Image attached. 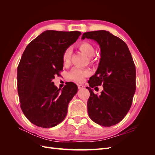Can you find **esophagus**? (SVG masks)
Segmentation results:
<instances>
[{
    "label": "esophagus",
    "mask_w": 155,
    "mask_h": 155,
    "mask_svg": "<svg viewBox=\"0 0 155 155\" xmlns=\"http://www.w3.org/2000/svg\"><path fill=\"white\" fill-rule=\"evenodd\" d=\"M84 87V86L83 85H78V88L79 90H80V89H82Z\"/></svg>",
    "instance_id": "1"
}]
</instances>
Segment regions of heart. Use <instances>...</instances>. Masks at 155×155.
<instances>
[{
    "instance_id": "heart-1",
    "label": "heart",
    "mask_w": 155,
    "mask_h": 155,
    "mask_svg": "<svg viewBox=\"0 0 155 155\" xmlns=\"http://www.w3.org/2000/svg\"><path fill=\"white\" fill-rule=\"evenodd\" d=\"M79 48L81 51L86 54L88 58H92L95 54V50L93 46L88 43V42H82L79 45ZM70 55H71V49L70 48H67L64 51L62 55V59L64 64H68L70 62ZM90 74V72L88 70L82 69L79 68H73L68 74V77L70 79L72 80L81 83L84 81L87 76Z\"/></svg>"
}]
</instances>
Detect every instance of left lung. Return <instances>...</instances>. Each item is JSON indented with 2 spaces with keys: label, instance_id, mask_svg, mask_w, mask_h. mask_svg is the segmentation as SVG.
<instances>
[{
  "label": "left lung",
  "instance_id": "8db88e82",
  "mask_svg": "<svg viewBox=\"0 0 155 155\" xmlns=\"http://www.w3.org/2000/svg\"><path fill=\"white\" fill-rule=\"evenodd\" d=\"M91 39L100 45L101 58L94 75L88 81L90 92L88 114L95 123L110 127L127 114L136 91V68L127 45L109 31L84 33L82 39ZM103 85L98 96L92 87Z\"/></svg>",
  "mask_w": 155,
  "mask_h": 155
}]
</instances>
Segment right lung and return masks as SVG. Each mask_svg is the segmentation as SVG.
I'll return each instance as SVG.
<instances>
[{
	"label": "right lung",
	"instance_id": "obj_1",
	"mask_svg": "<svg viewBox=\"0 0 155 155\" xmlns=\"http://www.w3.org/2000/svg\"><path fill=\"white\" fill-rule=\"evenodd\" d=\"M78 31L46 30L26 46L17 68L21 108L31 123L50 128L63 121L78 87L68 82L61 90L52 81L63 70L64 51L76 41Z\"/></svg>",
	"mask_w": 155,
	"mask_h": 155
}]
</instances>
